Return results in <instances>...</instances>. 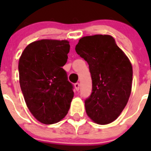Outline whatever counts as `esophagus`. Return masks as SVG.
<instances>
[{"label":"esophagus","instance_id":"esophagus-1","mask_svg":"<svg viewBox=\"0 0 151 151\" xmlns=\"http://www.w3.org/2000/svg\"><path fill=\"white\" fill-rule=\"evenodd\" d=\"M75 88L76 89V91L79 90V88H80V84L78 82H76V83L75 84Z\"/></svg>","mask_w":151,"mask_h":151}]
</instances>
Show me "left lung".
I'll list each match as a JSON object with an SVG mask.
<instances>
[{"label": "left lung", "mask_w": 151, "mask_h": 151, "mask_svg": "<svg viewBox=\"0 0 151 151\" xmlns=\"http://www.w3.org/2000/svg\"><path fill=\"white\" fill-rule=\"evenodd\" d=\"M76 51L87 61L92 80L91 94L85 101L88 116L101 125L113 122L131 94L133 73L129 58L107 35L83 37Z\"/></svg>", "instance_id": "8db88e82"}]
</instances>
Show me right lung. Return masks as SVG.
<instances>
[{
  "mask_svg": "<svg viewBox=\"0 0 151 151\" xmlns=\"http://www.w3.org/2000/svg\"><path fill=\"white\" fill-rule=\"evenodd\" d=\"M69 48L65 40H40L28 45L19 58V84L24 99L32 115L44 124L58 122L70 107L73 85L63 69Z\"/></svg>",
  "mask_w": 151,
  "mask_h": 151,
  "instance_id": "1",
  "label": "right lung"
}]
</instances>
